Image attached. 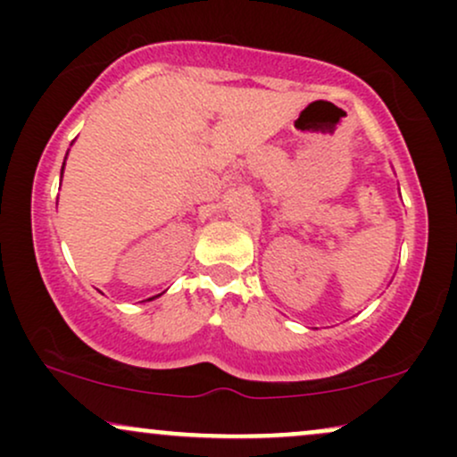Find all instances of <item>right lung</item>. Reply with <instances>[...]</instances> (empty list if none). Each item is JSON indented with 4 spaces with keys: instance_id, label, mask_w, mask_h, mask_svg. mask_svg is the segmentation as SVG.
I'll return each mask as SVG.
<instances>
[{
    "instance_id": "right-lung-1",
    "label": "right lung",
    "mask_w": 457,
    "mask_h": 457,
    "mask_svg": "<svg viewBox=\"0 0 457 457\" xmlns=\"http://www.w3.org/2000/svg\"><path fill=\"white\" fill-rule=\"evenodd\" d=\"M62 171H64V167H62ZM156 296H161V295H156ZM156 296H152V298H156ZM152 298H148V301H152Z\"/></svg>"
}]
</instances>
